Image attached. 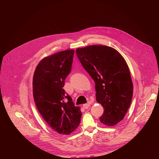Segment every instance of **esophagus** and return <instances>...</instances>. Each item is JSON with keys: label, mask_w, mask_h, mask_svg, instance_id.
Listing matches in <instances>:
<instances>
[{"label": "esophagus", "mask_w": 159, "mask_h": 159, "mask_svg": "<svg viewBox=\"0 0 159 159\" xmlns=\"http://www.w3.org/2000/svg\"><path fill=\"white\" fill-rule=\"evenodd\" d=\"M90 106V104H89V103H87V104H83V107L85 108V109H88L89 108V107Z\"/></svg>", "instance_id": "1"}]
</instances>
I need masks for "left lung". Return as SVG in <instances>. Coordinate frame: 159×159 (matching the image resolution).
<instances>
[{
  "mask_svg": "<svg viewBox=\"0 0 159 159\" xmlns=\"http://www.w3.org/2000/svg\"><path fill=\"white\" fill-rule=\"evenodd\" d=\"M76 54L96 84V101L104 107L100 121L108 126L116 125L124 118L133 97V82L125 60L115 49L103 45L77 48Z\"/></svg>",
  "mask_w": 159,
  "mask_h": 159,
  "instance_id": "8db88e82",
  "label": "left lung"
}]
</instances>
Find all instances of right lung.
Wrapping results in <instances>:
<instances>
[{"label":"right lung","mask_w":159,"mask_h":159,"mask_svg":"<svg viewBox=\"0 0 159 159\" xmlns=\"http://www.w3.org/2000/svg\"><path fill=\"white\" fill-rule=\"evenodd\" d=\"M74 50L60 52L42 59L33 80V98L44 120L60 134H70L80 123V108L75 106L63 87L71 71Z\"/></svg>","instance_id":"right-lung-1"}]
</instances>
